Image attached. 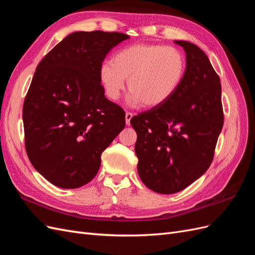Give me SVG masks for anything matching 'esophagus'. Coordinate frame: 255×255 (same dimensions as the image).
<instances>
[{
  "mask_svg": "<svg viewBox=\"0 0 255 255\" xmlns=\"http://www.w3.org/2000/svg\"><path fill=\"white\" fill-rule=\"evenodd\" d=\"M133 116H134V115H133L132 113H128V112L126 113V123H127V126H129V125H130V120H132Z\"/></svg>",
  "mask_w": 255,
  "mask_h": 255,
  "instance_id": "1",
  "label": "esophagus"
}]
</instances>
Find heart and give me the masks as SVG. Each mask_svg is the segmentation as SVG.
<instances>
[{
    "label": "heart",
    "instance_id": "heart-1",
    "mask_svg": "<svg viewBox=\"0 0 255 255\" xmlns=\"http://www.w3.org/2000/svg\"><path fill=\"white\" fill-rule=\"evenodd\" d=\"M186 70V59L177 48L137 43L115 54L113 63L100 68V82L106 97L117 101L130 90L128 102L155 107L166 103L179 89Z\"/></svg>",
    "mask_w": 255,
    "mask_h": 255
}]
</instances>
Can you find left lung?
Masks as SVG:
<instances>
[{
  "label": "left lung",
  "mask_w": 255,
  "mask_h": 255,
  "mask_svg": "<svg viewBox=\"0 0 255 255\" xmlns=\"http://www.w3.org/2000/svg\"><path fill=\"white\" fill-rule=\"evenodd\" d=\"M186 53V70L168 101L132 118L140 180L170 195L186 188L211 166L223 126L221 84L205 53L175 40Z\"/></svg>",
  "instance_id": "left-lung-1"
}]
</instances>
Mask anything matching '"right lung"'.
<instances>
[{
	"label": "right lung",
	"instance_id": "obj_1",
	"mask_svg": "<svg viewBox=\"0 0 255 255\" xmlns=\"http://www.w3.org/2000/svg\"><path fill=\"white\" fill-rule=\"evenodd\" d=\"M129 38L102 30L75 32L38 64L23 104L25 149L33 167L55 186L90 182L101 154L126 127V113L105 98L100 68Z\"/></svg>",
	"mask_w": 255,
	"mask_h": 255
}]
</instances>
